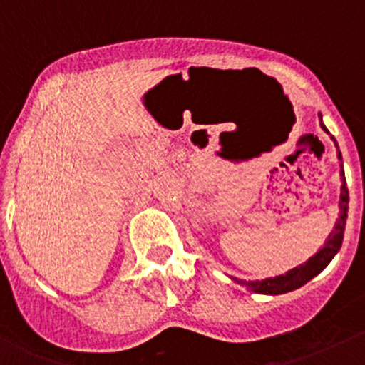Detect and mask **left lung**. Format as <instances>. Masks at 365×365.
I'll return each mask as SVG.
<instances>
[{
	"label": "left lung",
	"mask_w": 365,
	"mask_h": 365,
	"mask_svg": "<svg viewBox=\"0 0 365 365\" xmlns=\"http://www.w3.org/2000/svg\"><path fill=\"white\" fill-rule=\"evenodd\" d=\"M319 125L325 132L327 127L322 123L319 120ZM334 139V138H332ZM336 141V139H334ZM337 157L341 159V152L337 153ZM341 176H342V185H341V201H339V217L336 220V226H334L332 233L329 235V238L325 240L323 247L319 249L318 252L314 254L312 257H309L305 263H302L300 267H295L293 270L286 272V274L277 275V277H270V279H263V281H242V279L231 277L233 281H237L238 284L245 286L249 292L254 293H263V295H281V293H288L293 292V289L300 288L304 286L305 282L311 281L312 277L319 274L327 264L332 261V257L336 256L337 251L341 249L342 245V238H344V227H346V217H348V187H346V178H344V171H342V164H341Z\"/></svg>",
	"instance_id": "left-lung-1"
}]
</instances>
